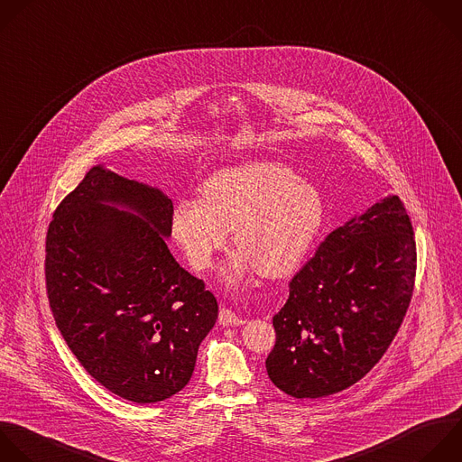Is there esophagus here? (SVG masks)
Wrapping results in <instances>:
<instances>
[{"label":"esophagus","mask_w":462,"mask_h":462,"mask_svg":"<svg viewBox=\"0 0 462 462\" xmlns=\"http://www.w3.org/2000/svg\"><path fill=\"white\" fill-rule=\"evenodd\" d=\"M246 321L243 318H239L234 310L230 309H223L219 312V325L223 327H239V325H245Z\"/></svg>","instance_id":"1"}]
</instances>
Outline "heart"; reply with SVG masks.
I'll use <instances>...</instances> for the list:
<instances>
[{"label":"heart","mask_w":462,"mask_h":462,"mask_svg":"<svg viewBox=\"0 0 462 462\" xmlns=\"http://www.w3.org/2000/svg\"><path fill=\"white\" fill-rule=\"evenodd\" d=\"M199 198L178 201L172 234L190 264L205 270L232 230L239 250L223 268L228 286L243 284L255 270L270 279L290 275L325 223L319 190L277 163L248 162L219 169L201 183Z\"/></svg>","instance_id":"b5f03b06"}]
</instances>
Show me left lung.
<instances>
[{
  "mask_svg": "<svg viewBox=\"0 0 462 462\" xmlns=\"http://www.w3.org/2000/svg\"><path fill=\"white\" fill-rule=\"evenodd\" d=\"M415 264L413 228L397 196L327 236L273 316L270 381L295 399H318L363 379L406 316Z\"/></svg>",
  "mask_w": 462,
  "mask_h": 462,
  "instance_id": "obj_1",
  "label": "left lung"
}]
</instances>
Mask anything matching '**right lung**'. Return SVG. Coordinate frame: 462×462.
<instances>
[{
  "label": "right lung",
  "mask_w": 462,
  "mask_h": 462,
  "mask_svg": "<svg viewBox=\"0 0 462 462\" xmlns=\"http://www.w3.org/2000/svg\"><path fill=\"white\" fill-rule=\"evenodd\" d=\"M172 199L92 167L56 208L45 277L56 325L81 366L112 393L160 402L183 390L217 300L167 246Z\"/></svg>",
  "instance_id": "obj_1"
}]
</instances>
